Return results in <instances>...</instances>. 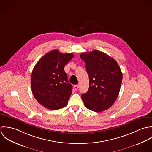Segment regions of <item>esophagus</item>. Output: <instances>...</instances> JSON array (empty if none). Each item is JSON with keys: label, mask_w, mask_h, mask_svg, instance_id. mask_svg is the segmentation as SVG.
<instances>
[{"label": "esophagus", "mask_w": 152, "mask_h": 152, "mask_svg": "<svg viewBox=\"0 0 152 152\" xmlns=\"http://www.w3.org/2000/svg\"><path fill=\"white\" fill-rule=\"evenodd\" d=\"M78 88H79V86H78V85H75L74 86V89L75 90V91H77V90H78Z\"/></svg>", "instance_id": "1"}]
</instances>
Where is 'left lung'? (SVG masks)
Wrapping results in <instances>:
<instances>
[{
	"instance_id": "8db88e82",
	"label": "left lung",
	"mask_w": 152,
	"mask_h": 152,
	"mask_svg": "<svg viewBox=\"0 0 152 152\" xmlns=\"http://www.w3.org/2000/svg\"><path fill=\"white\" fill-rule=\"evenodd\" d=\"M89 75V89L82 94L86 107L94 112L109 108L119 95L122 73L117 62L108 54L95 50L80 54Z\"/></svg>"
}]
</instances>
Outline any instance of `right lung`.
I'll use <instances>...</instances> for the list:
<instances>
[{
	"label": "right lung",
	"instance_id": "right-lung-1",
	"mask_svg": "<svg viewBox=\"0 0 152 152\" xmlns=\"http://www.w3.org/2000/svg\"><path fill=\"white\" fill-rule=\"evenodd\" d=\"M73 57V54L53 50L34 66L31 76V91L37 102L45 108L57 110L67 104L72 87L64 68Z\"/></svg>",
	"mask_w": 152,
	"mask_h": 152
}]
</instances>
